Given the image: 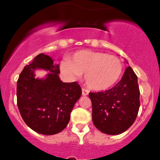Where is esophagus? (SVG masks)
I'll use <instances>...</instances> for the list:
<instances>
[{"label": "esophagus", "instance_id": "esophagus-1", "mask_svg": "<svg viewBox=\"0 0 160 160\" xmlns=\"http://www.w3.org/2000/svg\"><path fill=\"white\" fill-rule=\"evenodd\" d=\"M88 93H89V90L86 89V88H82V94L83 95V96H86V95H88Z\"/></svg>", "mask_w": 160, "mask_h": 160}]
</instances>
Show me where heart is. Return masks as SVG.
Wrapping results in <instances>:
<instances>
[{"label": "heart", "mask_w": 160, "mask_h": 160, "mask_svg": "<svg viewBox=\"0 0 160 160\" xmlns=\"http://www.w3.org/2000/svg\"><path fill=\"white\" fill-rule=\"evenodd\" d=\"M62 73L71 80L85 74V83L91 90L101 91L114 86L123 71L122 62L117 56L105 52L81 50L72 55L70 60L62 61Z\"/></svg>", "instance_id": "heart-1"}]
</instances>
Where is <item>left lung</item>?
I'll list each match as a JSON object with an SVG mask.
<instances>
[{
	"label": "left lung",
	"mask_w": 160,
	"mask_h": 160,
	"mask_svg": "<svg viewBox=\"0 0 160 160\" xmlns=\"http://www.w3.org/2000/svg\"><path fill=\"white\" fill-rule=\"evenodd\" d=\"M140 91L138 78L131 67L122 80L110 90L89 93L92 103V120L103 133L118 135L134 123L139 110Z\"/></svg>",
	"instance_id": "8db88e82"
}]
</instances>
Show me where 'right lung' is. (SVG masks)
Returning <instances> with one entry per match:
<instances>
[{"label": "right lung", "mask_w": 160, "mask_h": 160, "mask_svg": "<svg viewBox=\"0 0 160 160\" xmlns=\"http://www.w3.org/2000/svg\"><path fill=\"white\" fill-rule=\"evenodd\" d=\"M50 72L45 79L34 78L33 70ZM59 66L50 56L38 54L26 65L17 81V104L27 125L39 134H57L67 126L70 113L82 93L77 82L63 83L58 74Z\"/></svg>", "instance_id": "right-lung-1"}]
</instances>
